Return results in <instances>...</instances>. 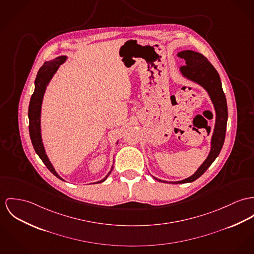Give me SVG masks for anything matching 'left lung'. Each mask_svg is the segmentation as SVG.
<instances>
[{
    "instance_id": "1",
    "label": "left lung",
    "mask_w": 254,
    "mask_h": 254,
    "mask_svg": "<svg viewBox=\"0 0 254 254\" xmlns=\"http://www.w3.org/2000/svg\"><path fill=\"white\" fill-rule=\"evenodd\" d=\"M178 57L184 59L186 61V65L180 67L182 75L202 86L210 96L215 107V124L214 133L211 140V151L205 161L200 165V167L197 169V171L193 175L177 182L162 181L153 176L154 179L158 182L169 184L191 183L205 173V171L215 161V158L218 156L222 149L225 139L226 125L228 119L226 98L222 90L219 74L214 67V65L201 53L192 50L181 51L178 53Z\"/></svg>"
}]
</instances>
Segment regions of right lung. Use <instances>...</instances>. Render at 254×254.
<instances>
[{"label": "right lung", "instance_id": "add662e5", "mask_svg": "<svg viewBox=\"0 0 254 254\" xmlns=\"http://www.w3.org/2000/svg\"><path fill=\"white\" fill-rule=\"evenodd\" d=\"M66 56H60L54 60L45 62L43 65L39 68V72L37 74V78L35 80V91L32 95V98L30 100L29 105V111H28V117H29V132L30 137L32 140V144L34 146V149L38 156L40 157L42 162L45 164V166L48 168V170L59 178L62 181H64L62 179L58 173L56 172L55 168L53 167L52 163L50 162L48 156L46 155L42 138H41V128H40V114H41V105H42V99L46 90L47 85L49 84L50 80L53 77V75L58 70L59 66L65 62ZM113 167L109 171V173L105 176L102 180L98 181L97 183L93 184H99L104 182L107 177L110 175Z\"/></svg>", "mask_w": 254, "mask_h": 254}]
</instances>
